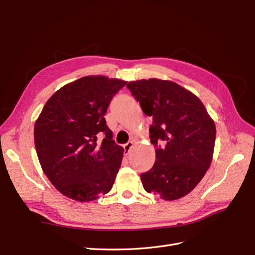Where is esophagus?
<instances>
[{"label":"esophagus","mask_w":255,"mask_h":255,"mask_svg":"<svg viewBox=\"0 0 255 255\" xmlns=\"http://www.w3.org/2000/svg\"><path fill=\"white\" fill-rule=\"evenodd\" d=\"M133 145H134V142H133V141H128V143L125 144V153H126V155H128V154L129 153L130 149L133 148Z\"/></svg>","instance_id":"esophagus-1"}]
</instances>
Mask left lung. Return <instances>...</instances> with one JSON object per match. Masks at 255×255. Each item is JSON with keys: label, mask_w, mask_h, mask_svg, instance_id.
Wrapping results in <instances>:
<instances>
[{"label": "left lung", "mask_w": 255, "mask_h": 255, "mask_svg": "<svg viewBox=\"0 0 255 255\" xmlns=\"http://www.w3.org/2000/svg\"><path fill=\"white\" fill-rule=\"evenodd\" d=\"M127 87L142 112L153 117L149 130L156 159L140 175L144 190L166 201L188 195L211 166L214 120L196 95L172 81L138 80Z\"/></svg>", "instance_id": "8db88e82"}]
</instances>
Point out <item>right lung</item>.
Listing matches in <instances>:
<instances>
[{"label": "right lung", "instance_id": "add662e5", "mask_svg": "<svg viewBox=\"0 0 255 255\" xmlns=\"http://www.w3.org/2000/svg\"><path fill=\"white\" fill-rule=\"evenodd\" d=\"M126 84L104 75L83 76L58 89L35 121L42 171L65 197L89 202L112 189L125 149L113 140L104 116Z\"/></svg>", "mask_w": 255, "mask_h": 255}]
</instances>
